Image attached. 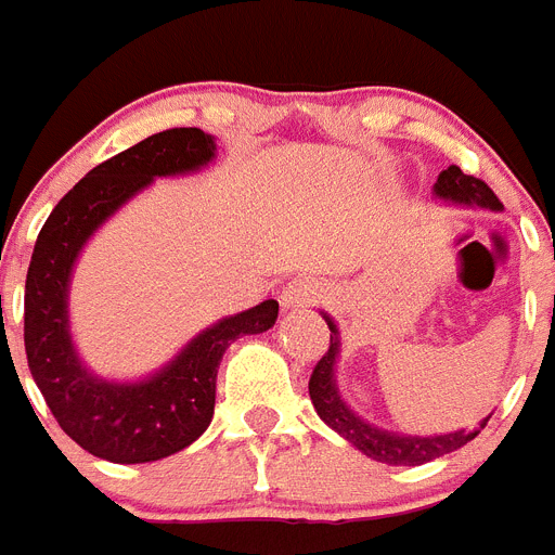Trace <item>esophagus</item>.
<instances>
[{
    "label": "esophagus",
    "mask_w": 555,
    "mask_h": 555,
    "mask_svg": "<svg viewBox=\"0 0 555 555\" xmlns=\"http://www.w3.org/2000/svg\"><path fill=\"white\" fill-rule=\"evenodd\" d=\"M324 296L319 279L313 276H296L291 285L282 291V305L285 307H310Z\"/></svg>",
    "instance_id": "esophagus-1"
}]
</instances>
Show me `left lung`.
Segmentation results:
<instances>
[{"instance_id": "8db88e82", "label": "left lung", "mask_w": 555, "mask_h": 555, "mask_svg": "<svg viewBox=\"0 0 555 555\" xmlns=\"http://www.w3.org/2000/svg\"><path fill=\"white\" fill-rule=\"evenodd\" d=\"M435 194L451 203H465V206H482V208H502L500 197L488 189L486 180H479L474 175H465L460 166H449L446 171H440L435 183ZM330 330L335 333V324L327 319ZM335 352H338V341L330 335V349L321 356L319 364L313 366V375H310V400H313L315 412L330 428H335L344 440L356 446L358 451H364L366 457L378 460V463L389 465H423L428 460H437L449 454V451H457L460 446L472 443L474 437L479 435V428L486 426V421H479V426H474L472 431H454V435H437V437H403L392 435V431H384V428H375L370 423H364L352 409H347L341 398H338V389H335L333 380V364Z\"/></svg>"}]
</instances>
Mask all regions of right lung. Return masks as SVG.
Listing matches in <instances>:
<instances>
[{
	"label": "right lung",
	"instance_id": "1",
	"mask_svg": "<svg viewBox=\"0 0 555 555\" xmlns=\"http://www.w3.org/2000/svg\"><path fill=\"white\" fill-rule=\"evenodd\" d=\"M214 157L211 134L166 129L109 157L78 180L41 225L25 282V352L50 412L81 449L109 463H152L194 443L211 423L217 370L228 344L276 324L273 299L197 335L155 378H92L67 333V282L78 250L101 222L152 177L183 175Z\"/></svg>",
	"mask_w": 555,
	"mask_h": 555
}]
</instances>
